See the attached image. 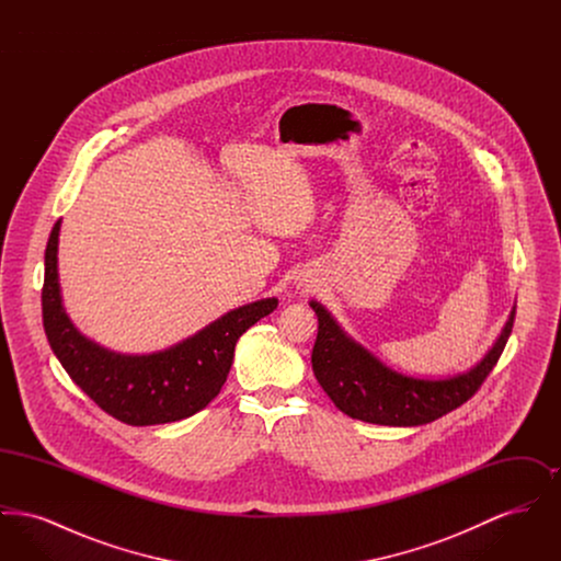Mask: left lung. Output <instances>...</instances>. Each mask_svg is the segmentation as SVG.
Wrapping results in <instances>:
<instances>
[{
  "mask_svg": "<svg viewBox=\"0 0 561 561\" xmlns=\"http://www.w3.org/2000/svg\"><path fill=\"white\" fill-rule=\"evenodd\" d=\"M311 307L320 321L311 364L321 389L351 419L389 427L427 425L471 400L496 366L515 321L513 309L496 345L473 370L446 380H423L389 370L345 336L320 302L311 300Z\"/></svg>",
  "mask_w": 561,
  "mask_h": 561,
  "instance_id": "obj_1",
  "label": "left lung"
}]
</instances>
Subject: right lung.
Listing matches in <instances>:
<instances>
[{
  "mask_svg": "<svg viewBox=\"0 0 561 561\" xmlns=\"http://www.w3.org/2000/svg\"><path fill=\"white\" fill-rule=\"evenodd\" d=\"M58 231L60 220H56L46 245L42 288L48 343L81 391L126 425L174 423L204 410L227 380L238 339L277 307V298L243 305L213 321L195 336L160 353H111L81 336L62 311L56 273Z\"/></svg>",
  "mask_w": 561,
  "mask_h": 561,
  "instance_id": "1",
  "label": "right lung"
}]
</instances>
